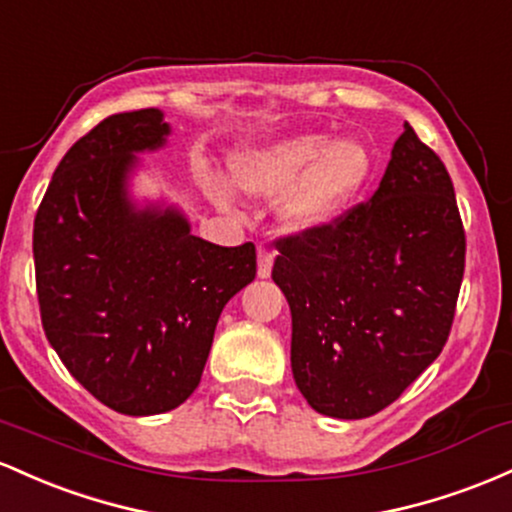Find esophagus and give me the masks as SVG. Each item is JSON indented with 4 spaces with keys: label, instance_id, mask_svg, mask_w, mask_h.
I'll use <instances>...</instances> for the list:
<instances>
[{
    "label": "esophagus",
    "instance_id": "esophagus-1",
    "mask_svg": "<svg viewBox=\"0 0 512 512\" xmlns=\"http://www.w3.org/2000/svg\"><path fill=\"white\" fill-rule=\"evenodd\" d=\"M275 251L268 249V246H258V278H268L273 268Z\"/></svg>",
    "mask_w": 512,
    "mask_h": 512
}]
</instances>
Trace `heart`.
<instances>
[{"instance_id": "1", "label": "heart", "mask_w": 512, "mask_h": 512, "mask_svg": "<svg viewBox=\"0 0 512 512\" xmlns=\"http://www.w3.org/2000/svg\"><path fill=\"white\" fill-rule=\"evenodd\" d=\"M370 176V154L355 140L326 145L321 135H297L273 145L246 149L232 159V181L244 193L278 195L280 220L295 232L329 225ZM220 205H229L225 188L212 186Z\"/></svg>"}]
</instances>
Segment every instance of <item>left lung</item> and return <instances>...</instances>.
I'll list each match as a JSON object with an SVG mask.
<instances>
[{"mask_svg":"<svg viewBox=\"0 0 512 512\" xmlns=\"http://www.w3.org/2000/svg\"><path fill=\"white\" fill-rule=\"evenodd\" d=\"M275 249L292 375L314 411L375 416L442 353L467 239L450 174L409 123L370 203Z\"/></svg>","mask_w":512,"mask_h":512,"instance_id":"8db88e82","label":"left lung"}]
</instances>
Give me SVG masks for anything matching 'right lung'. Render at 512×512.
<instances>
[{
    "label": "right lung",
    "mask_w": 512,
    "mask_h": 512,
    "mask_svg": "<svg viewBox=\"0 0 512 512\" xmlns=\"http://www.w3.org/2000/svg\"><path fill=\"white\" fill-rule=\"evenodd\" d=\"M157 108L101 120L57 164L33 222L40 321L108 409L152 416L198 387L217 319L256 278V246L191 234L179 210L128 198L135 152L166 142Z\"/></svg>",
    "instance_id": "add662e5"
}]
</instances>
